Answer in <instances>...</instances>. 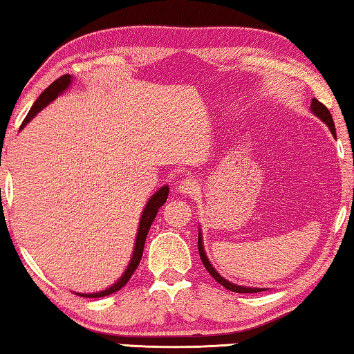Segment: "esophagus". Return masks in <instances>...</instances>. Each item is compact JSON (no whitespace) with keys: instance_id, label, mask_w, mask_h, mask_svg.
<instances>
[{"instance_id":"esophagus-1","label":"esophagus","mask_w":354,"mask_h":354,"mask_svg":"<svg viewBox=\"0 0 354 354\" xmlns=\"http://www.w3.org/2000/svg\"><path fill=\"white\" fill-rule=\"evenodd\" d=\"M197 189H198V183H197V179H194V178H184L178 183L179 194L189 195V194H194Z\"/></svg>"}]
</instances>
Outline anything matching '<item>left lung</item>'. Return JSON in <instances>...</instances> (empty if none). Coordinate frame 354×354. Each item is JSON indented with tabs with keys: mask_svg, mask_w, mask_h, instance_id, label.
I'll list each match as a JSON object with an SVG mask.
<instances>
[{
	"mask_svg": "<svg viewBox=\"0 0 354 354\" xmlns=\"http://www.w3.org/2000/svg\"><path fill=\"white\" fill-rule=\"evenodd\" d=\"M310 109H312V113L316 115V118H319L326 125L329 127L330 133L335 136V125H334V120H332V114L329 113V109L326 108L323 103L318 102V100H316V98L312 100V104H310ZM198 254H200V259H202V262H203L205 268H207V270L209 272V275L213 277L219 284H223V286H224L225 289H229V291H232V292H240V294H246V292L250 294V292H261V291H263V289H261V288L239 286V284L230 283V281H227V279H225V278L221 277L219 273L214 270V267L211 266V262L208 261L207 254H205L203 240H202V232H198Z\"/></svg>",
	"mask_w": 354,
	"mask_h": 354,
	"instance_id": "1",
	"label": "left lung"
}]
</instances>
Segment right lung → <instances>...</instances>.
I'll list each match as a JSON object with an SVG mask.
<instances>
[{
  "instance_id": "add662e5",
  "label": "right lung",
  "mask_w": 354,
  "mask_h": 354,
  "mask_svg": "<svg viewBox=\"0 0 354 354\" xmlns=\"http://www.w3.org/2000/svg\"><path fill=\"white\" fill-rule=\"evenodd\" d=\"M71 75H65L57 79L50 84L49 87L46 88L44 92L39 95V98L36 100L33 106H31L30 113L26 114V118L24 119L22 125H20V129H24V127L30 122L31 119L35 118L36 114L39 113V111L47 106L50 102H54V100L59 97L60 93H63L66 91L68 87L71 86ZM167 197H168V186H163L160 187L159 191H157L152 197L149 198V202L146 203V208L143 209V214H141V219H140V225H138V234H136V241H135V248H133V254H131V259L129 267L125 268L124 275L118 279V283H114L113 286H109L108 289H104V291H100V292H92V294H79L81 297H104V295H109L115 291H119L120 288H124L127 283H129V279L133 275V272L136 270V267L140 266V261H141V256H143V250H145V241H146V236H147V232L151 229V224L154 223L156 216H157V211L162 207L163 203L167 202Z\"/></svg>"
}]
</instances>
